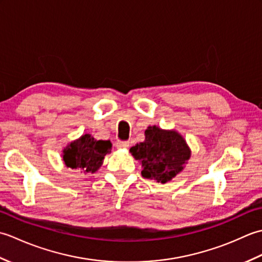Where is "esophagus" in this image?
<instances>
[{
    "mask_svg": "<svg viewBox=\"0 0 262 262\" xmlns=\"http://www.w3.org/2000/svg\"><path fill=\"white\" fill-rule=\"evenodd\" d=\"M128 146H129V142L128 141H118L116 143L117 148H127Z\"/></svg>",
    "mask_w": 262,
    "mask_h": 262,
    "instance_id": "obj_1",
    "label": "esophagus"
}]
</instances>
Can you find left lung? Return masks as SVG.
<instances>
[{
    "instance_id": "1",
    "label": "left lung",
    "mask_w": 262,
    "mask_h": 262,
    "mask_svg": "<svg viewBox=\"0 0 262 262\" xmlns=\"http://www.w3.org/2000/svg\"><path fill=\"white\" fill-rule=\"evenodd\" d=\"M130 153L136 160H141L143 178L162 183L179 173L190 158V151L181 135L157 126L147 128L145 141L133 146Z\"/></svg>"
}]
</instances>
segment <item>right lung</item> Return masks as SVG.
<instances>
[{
  "mask_svg": "<svg viewBox=\"0 0 262 262\" xmlns=\"http://www.w3.org/2000/svg\"><path fill=\"white\" fill-rule=\"evenodd\" d=\"M111 147L110 141H96L85 134L64 149L63 160L69 168L93 173L101 166L104 155L111 152Z\"/></svg>",
  "mask_w": 262,
  "mask_h": 262,
  "instance_id": "1",
  "label": "right lung"
}]
</instances>
